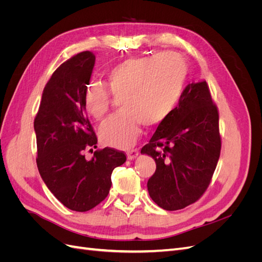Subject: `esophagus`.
<instances>
[{
    "mask_svg": "<svg viewBox=\"0 0 262 262\" xmlns=\"http://www.w3.org/2000/svg\"><path fill=\"white\" fill-rule=\"evenodd\" d=\"M138 155H139V150L138 149H131V150H129L128 153H126V156H128V160H130V161L134 160V158H136Z\"/></svg>",
    "mask_w": 262,
    "mask_h": 262,
    "instance_id": "esophagus-1",
    "label": "esophagus"
}]
</instances>
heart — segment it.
<instances>
[{"mask_svg":"<svg viewBox=\"0 0 262 262\" xmlns=\"http://www.w3.org/2000/svg\"><path fill=\"white\" fill-rule=\"evenodd\" d=\"M187 73L186 60L176 52L132 57L117 63L106 75L108 89L92 85L84 97L87 113L100 120L109 110L110 93L120 96L122 109L99 129L102 143L129 147L140 137L142 123L145 126L162 123L179 102Z\"/></svg>","mask_w":262,"mask_h":262,"instance_id":"1","label":"heart"}]
</instances>
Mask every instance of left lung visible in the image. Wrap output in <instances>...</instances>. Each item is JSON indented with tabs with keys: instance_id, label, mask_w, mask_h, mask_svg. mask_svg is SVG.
<instances>
[{
	"instance_id": "left-lung-1",
	"label": "left lung",
	"mask_w": 262,
	"mask_h": 262,
	"mask_svg": "<svg viewBox=\"0 0 262 262\" xmlns=\"http://www.w3.org/2000/svg\"><path fill=\"white\" fill-rule=\"evenodd\" d=\"M141 153L156 163L147 190L158 207L176 211L200 199L221 153L219 112L207 82L186 86L177 107L158 124Z\"/></svg>"
}]
</instances>
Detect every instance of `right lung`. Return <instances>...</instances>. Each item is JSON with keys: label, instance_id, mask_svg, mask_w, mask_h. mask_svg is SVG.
Masks as SVG:
<instances>
[{"label": "right lung", "instance_id": "obj_1", "mask_svg": "<svg viewBox=\"0 0 262 262\" xmlns=\"http://www.w3.org/2000/svg\"><path fill=\"white\" fill-rule=\"evenodd\" d=\"M94 64L91 51L62 63L45 86L34 121L39 173L53 195L77 212L106 199L113 170L126 161L123 152L110 147L95 150L91 161L85 158V149L97 147L84 105Z\"/></svg>", "mask_w": 262, "mask_h": 262}]
</instances>
